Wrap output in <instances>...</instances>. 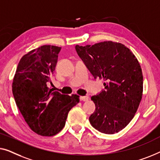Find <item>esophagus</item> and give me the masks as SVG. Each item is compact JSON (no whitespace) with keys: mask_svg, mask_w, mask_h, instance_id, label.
<instances>
[{"mask_svg":"<svg viewBox=\"0 0 160 160\" xmlns=\"http://www.w3.org/2000/svg\"><path fill=\"white\" fill-rule=\"evenodd\" d=\"M80 101H83V102H87L88 100V96H80Z\"/></svg>","mask_w":160,"mask_h":160,"instance_id":"obj_1","label":"esophagus"}]
</instances>
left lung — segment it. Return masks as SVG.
<instances>
[{
    "instance_id": "left-lung-1",
    "label": "left lung",
    "mask_w": 160,
    "mask_h": 160,
    "mask_svg": "<svg viewBox=\"0 0 160 160\" xmlns=\"http://www.w3.org/2000/svg\"><path fill=\"white\" fill-rule=\"evenodd\" d=\"M75 50L93 78L104 81V89L91 97L96 109L90 123L103 133L118 132L133 118L142 98L143 75L138 60L124 45L112 41L77 45Z\"/></svg>"
}]
</instances>
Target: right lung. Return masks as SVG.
<instances>
[{"mask_svg": "<svg viewBox=\"0 0 160 160\" xmlns=\"http://www.w3.org/2000/svg\"><path fill=\"white\" fill-rule=\"evenodd\" d=\"M61 47L40 46L19 61L13 80L16 103L28 125L36 133L52 136L63 129L79 96L64 95L48 87L54 73Z\"/></svg>", "mask_w": 160, "mask_h": 160, "instance_id": "obj_1", "label": "right lung"}]
</instances>
